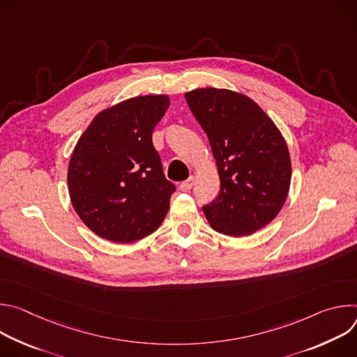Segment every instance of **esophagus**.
<instances>
[{
    "label": "esophagus",
    "mask_w": 357,
    "mask_h": 357,
    "mask_svg": "<svg viewBox=\"0 0 357 357\" xmlns=\"http://www.w3.org/2000/svg\"><path fill=\"white\" fill-rule=\"evenodd\" d=\"M193 183H195V178H193V176H190L189 179L183 181V182L179 185V189H181V190H183V192H188V190H190V189L193 188Z\"/></svg>",
    "instance_id": "34e87169"
}]
</instances>
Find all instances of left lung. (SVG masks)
<instances>
[{"label": "left lung", "mask_w": 357, "mask_h": 357, "mask_svg": "<svg viewBox=\"0 0 357 357\" xmlns=\"http://www.w3.org/2000/svg\"><path fill=\"white\" fill-rule=\"evenodd\" d=\"M186 103L206 132L220 178L218 197L203 206L209 225L226 236L256 233L275 219L291 183L287 142L250 97L226 89H195Z\"/></svg>", "instance_id": "obj_1"}]
</instances>
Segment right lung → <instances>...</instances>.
I'll return each mask as SVG.
<instances>
[{"mask_svg": "<svg viewBox=\"0 0 357 357\" xmlns=\"http://www.w3.org/2000/svg\"><path fill=\"white\" fill-rule=\"evenodd\" d=\"M169 97L138 96L100 112L79 138L68 169L72 205L97 236L132 243L155 231L175 185L162 171L152 131Z\"/></svg>", "mask_w": 357, "mask_h": 357, "instance_id": "add662e5", "label": "right lung"}]
</instances>
